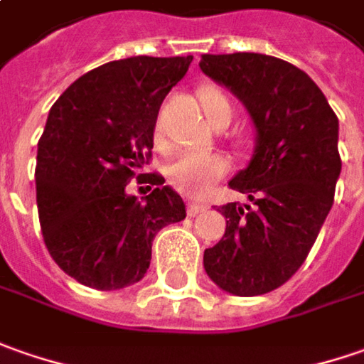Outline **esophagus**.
<instances>
[{"label":"esophagus","instance_id":"esophagus-1","mask_svg":"<svg viewBox=\"0 0 364 364\" xmlns=\"http://www.w3.org/2000/svg\"><path fill=\"white\" fill-rule=\"evenodd\" d=\"M207 209L205 203H199V201H189V205H187V213L195 218V215H199V213H203Z\"/></svg>","mask_w":364,"mask_h":364}]
</instances>
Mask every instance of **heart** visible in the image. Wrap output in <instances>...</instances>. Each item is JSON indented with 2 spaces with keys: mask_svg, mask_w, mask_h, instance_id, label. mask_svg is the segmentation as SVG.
<instances>
[{
  "mask_svg": "<svg viewBox=\"0 0 364 364\" xmlns=\"http://www.w3.org/2000/svg\"><path fill=\"white\" fill-rule=\"evenodd\" d=\"M197 98L203 107L207 119L213 124L223 117L232 119V102L223 90L218 86L205 84L197 90ZM157 143L161 136L157 134ZM230 171V161L218 153H181L173 157L165 167L167 181L185 195L199 197L203 195L215 181Z\"/></svg>",
  "mask_w": 364,
  "mask_h": 364,
  "instance_id": "b5f03b06",
  "label": "heart"
}]
</instances>
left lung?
<instances>
[{
    "mask_svg": "<svg viewBox=\"0 0 364 364\" xmlns=\"http://www.w3.org/2000/svg\"><path fill=\"white\" fill-rule=\"evenodd\" d=\"M199 68L242 100L256 127L254 155L230 181L256 207L218 209L225 233L205 250L203 268L230 294H266L304 264L331 211L338 119L306 72L280 58L203 54Z\"/></svg>",
    "mask_w": 364,
    "mask_h": 364,
    "instance_id": "left-lung-1",
    "label": "left lung"
}]
</instances>
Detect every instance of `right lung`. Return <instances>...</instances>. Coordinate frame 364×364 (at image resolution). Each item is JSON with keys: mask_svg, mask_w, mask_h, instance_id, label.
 <instances>
[{"mask_svg": "<svg viewBox=\"0 0 364 364\" xmlns=\"http://www.w3.org/2000/svg\"><path fill=\"white\" fill-rule=\"evenodd\" d=\"M193 56L114 60L72 82L38 143L36 201L50 256L96 290L139 282L159 230L185 220L181 195L157 173L136 199L127 185L149 163L159 108ZM141 173L136 179H141Z\"/></svg>", "mask_w": 364, "mask_h": 364, "instance_id": "1", "label": "right lung"}]
</instances>
